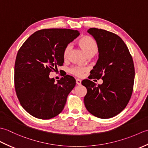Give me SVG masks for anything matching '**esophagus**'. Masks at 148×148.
I'll use <instances>...</instances> for the list:
<instances>
[{
  "instance_id": "obj_1",
  "label": "esophagus",
  "mask_w": 148,
  "mask_h": 148,
  "mask_svg": "<svg viewBox=\"0 0 148 148\" xmlns=\"http://www.w3.org/2000/svg\"><path fill=\"white\" fill-rule=\"evenodd\" d=\"M76 84H78V85H80V84H81V81L79 79H76Z\"/></svg>"
}]
</instances>
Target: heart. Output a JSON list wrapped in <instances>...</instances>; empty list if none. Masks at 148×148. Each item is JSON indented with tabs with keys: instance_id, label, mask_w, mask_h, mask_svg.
Returning a JSON list of instances; mask_svg holds the SVG:
<instances>
[{
	"instance_id": "obj_1",
	"label": "heart",
	"mask_w": 148,
	"mask_h": 148,
	"mask_svg": "<svg viewBox=\"0 0 148 148\" xmlns=\"http://www.w3.org/2000/svg\"><path fill=\"white\" fill-rule=\"evenodd\" d=\"M77 44L81 49L83 50L84 53L88 57H92L97 53L98 52L99 46L98 44L91 37L84 36L81 37V38L78 40ZM71 46L67 45L65 47L64 52H63V57L65 60L67 59L70 52L71 51ZM88 71L86 67H80V66H74L71 68L69 69V72L72 75L77 77H81L83 76L84 72Z\"/></svg>"
}]
</instances>
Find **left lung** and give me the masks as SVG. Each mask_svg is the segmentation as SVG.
Listing matches in <instances>:
<instances>
[{
    "mask_svg": "<svg viewBox=\"0 0 148 148\" xmlns=\"http://www.w3.org/2000/svg\"><path fill=\"white\" fill-rule=\"evenodd\" d=\"M98 44L99 57L90 72L91 79H102L96 84L89 79L82 84L87 89L84 97L86 109L97 118L114 117L126 108L133 92L135 69L127 45L116 34L106 30H88Z\"/></svg>",
    "mask_w": 148,
    "mask_h": 148,
    "instance_id": "8db88e82",
    "label": "left lung"
}]
</instances>
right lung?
<instances>
[{
	"instance_id": "obj_1",
	"label": "right lung",
	"mask_w": 148,
	"mask_h": 148,
	"mask_svg": "<svg viewBox=\"0 0 148 148\" xmlns=\"http://www.w3.org/2000/svg\"><path fill=\"white\" fill-rule=\"evenodd\" d=\"M79 35V31L71 29H42L19 49L14 65L15 91L21 106L34 117L51 119L64 109L76 80L67 75L55 83L49 75L63 65L65 48Z\"/></svg>"
}]
</instances>
